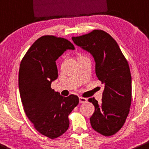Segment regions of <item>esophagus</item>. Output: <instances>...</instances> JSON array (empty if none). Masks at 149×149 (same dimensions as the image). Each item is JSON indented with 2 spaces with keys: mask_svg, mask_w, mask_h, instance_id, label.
<instances>
[{
  "mask_svg": "<svg viewBox=\"0 0 149 149\" xmlns=\"http://www.w3.org/2000/svg\"><path fill=\"white\" fill-rule=\"evenodd\" d=\"M87 101V99L84 97H79V102L80 103H83V102H86Z\"/></svg>",
  "mask_w": 149,
  "mask_h": 149,
  "instance_id": "esophagus-1",
  "label": "esophagus"
}]
</instances>
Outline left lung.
Wrapping results in <instances>:
<instances>
[{"instance_id":"1","label":"left lung","mask_w":149,"mask_h":149,"mask_svg":"<svg viewBox=\"0 0 149 149\" xmlns=\"http://www.w3.org/2000/svg\"><path fill=\"white\" fill-rule=\"evenodd\" d=\"M73 43L90 53L95 73L105 85L102 102L89 99L95 106L90 117L92 127L105 136L114 135L125 124L132 100V78L129 65L116 41L103 30L72 38Z\"/></svg>"}]
</instances>
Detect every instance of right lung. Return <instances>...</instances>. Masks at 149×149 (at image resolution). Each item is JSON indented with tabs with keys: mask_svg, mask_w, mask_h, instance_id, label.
<instances>
[{
	"mask_svg": "<svg viewBox=\"0 0 149 149\" xmlns=\"http://www.w3.org/2000/svg\"><path fill=\"white\" fill-rule=\"evenodd\" d=\"M74 46L67 39L44 36L36 40L22 60L19 89L24 111L36 130L51 138H58L69 127L68 115L79 97H63L51 88L58 77L56 60Z\"/></svg>",
	"mask_w": 149,
	"mask_h": 149,
	"instance_id": "obj_1",
	"label": "right lung"
}]
</instances>
